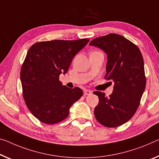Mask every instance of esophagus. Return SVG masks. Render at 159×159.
Masks as SVG:
<instances>
[{"mask_svg":"<svg viewBox=\"0 0 159 159\" xmlns=\"http://www.w3.org/2000/svg\"><path fill=\"white\" fill-rule=\"evenodd\" d=\"M92 93V92L89 89H85L84 91V94H86V95H89V94H91Z\"/></svg>","mask_w":159,"mask_h":159,"instance_id":"esophagus-1","label":"esophagus"}]
</instances>
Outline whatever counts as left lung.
I'll return each instance as SVG.
<instances>
[{
  "mask_svg": "<svg viewBox=\"0 0 159 159\" xmlns=\"http://www.w3.org/2000/svg\"><path fill=\"white\" fill-rule=\"evenodd\" d=\"M89 45L107 54L104 78L114 82L109 97L94 92L99 97L95 118L107 127H117L130 120L140 104L146 84L143 56L135 44L115 33L94 38Z\"/></svg>",
  "mask_w": 159,
  "mask_h": 159,
  "instance_id": "obj_1",
  "label": "left lung"
}]
</instances>
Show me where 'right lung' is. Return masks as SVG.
<instances>
[{"mask_svg": "<svg viewBox=\"0 0 159 159\" xmlns=\"http://www.w3.org/2000/svg\"><path fill=\"white\" fill-rule=\"evenodd\" d=\"M89 41L54 40L33 44L20 70L23 96L29 110L39 121L55 124L69 115L70 108L82 96L80 87L62 86L59 77L68 71L75 55Z\"/></svg>", "mask_w": 159, "mask_h": 159, "instance_id": "obj_1", "label": "right lung"}]
</instances>
